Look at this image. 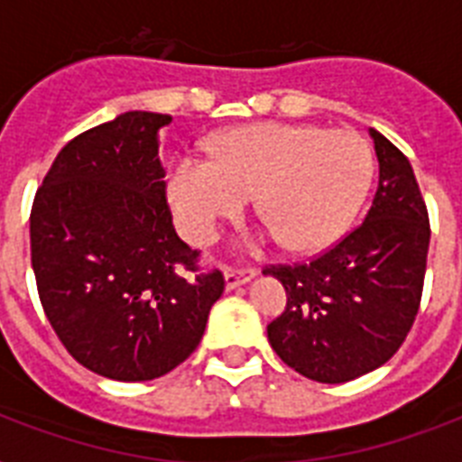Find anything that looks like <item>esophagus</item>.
<instances>
[{
	"instance_id": "34e87169",
	"label": "esophagus",
	"mask_w": 462,
	"mask_h": 462,
	"mask_svg": "<svg viewBox=\"0 0 462 462\" xmlns=\"http://www.w3.org/2000/svg\"><path fill=\"white\" fill-rule=\"evenodd\" d=\"M254 275H256V268L252 266H245V268L227 266L225 268V288L227 290L239 288V285H245V282L252 281Z\"/></svg>"
}]
</instances>
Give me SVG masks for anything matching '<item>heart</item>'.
<instances>
[{
    "label": "heart",
    "mask_w": 462,
    "mask_h": 462,
    "mask_svg": "<svg viewBox=\"0 0 462 462\" xmlns=\"http://www.w3.org/2000/svg\"><path fill=\"white\" fill-rule=\"evenodd\" d=\"M372 177V148L357 132L266 122L217 136L210 160H177L167 199L194 245H208L254 196L256 213L282 246L321 252L347 232Z\"/></svg>",
    "instance_id": "heart-1"
}]
</instances>
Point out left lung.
Listing matches in <instances>:
<instances>
[{
    "label": "left lung",
    "mask_w": 462,
    "mask_h": 462,
    "mask_svg": "<svg viewBox=\"0 0 462 462\" xmlns=\"http://www.w3.org/2000/svg\"><path fill=\"white\" fill-rule=\"evenodd\" d=\"M379 184L365 223L307 263L266 266L288 292L268 343L295 372L345 383L379 369L405 343L420 311L430 213L410 160L372 129Z\"/></svg>",
    "instance_id": "1"
}]
</instances>
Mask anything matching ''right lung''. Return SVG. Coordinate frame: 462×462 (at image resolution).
<instances>
[{
  "label": "right lung",
  "mask_w": 462,
  "mask_h": 462,
  "mask_svg": "<svg viewBox=\"0 0 462 462\" xmlns=\"http://www.w3.org/2000/svg\"><path fill=\"white\" fill-rule=\"evenodd\" d=\"M158 112H125L54 158L31 210V261L69 355L115 381H151L199 347L223 273L172 225Z\"/></svg>",
  "instance_id": "obj_1"
}]
</instances>
